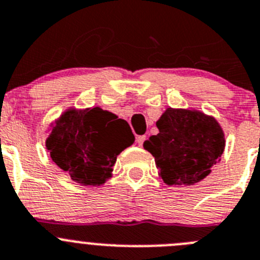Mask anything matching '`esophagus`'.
Wrapping results in <instances>:
<instances>
[{
  "label": "esophagus",
  "instance_id": "1",
  "mask_svg": "<svg viewBox=\"0 0 260 260\" xmlns=\"http://www.w3.org/2000/svg\"><path fill=\"white\" fill-rule=\"evenodd\" d=\"M145 140H146V136L142 135V136H137V138H136V141H137L138 146H142V144L145 142Z\"/></svg>",
  "mask_w": 260,
  "mask_h": 260
}]
</instances>
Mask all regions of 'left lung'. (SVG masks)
<instances>
[{
    "mask_svg": "<svg viewBox=\"0 0 260 260\" xmlns=\"http://www.w3.org/2000/svg\"><path fill=\"white\" fill-rule=\"evenodd\" d=\"M159 133L144 142L168 186H191L212 172L224 151V132L214 116L195 109L168 108L156 122Z\"/></svg>",
    "mask_w": 260,
    "mask_h": 260,
    "instance_id": "8db88e82",
    "label": "left lung"
}]
</instances>
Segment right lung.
Segmentation results:
<instances>
[{"label": "right lung", "instance_id": "obj_1", "mask_svg": "<svg viewBox=\"0 0 260 260\" xmlns=\"http://www.w3.org/2000/svg\"><path fill=\"white\" fill-rule=\"evenodd\" d=\"M50 127L46 149L51 159L83 186L104 185L116 156L135 142L124 119L101 108H69Z\"/></svg>", "mask_w": 260, "mask_h": 260}]
</instances>
